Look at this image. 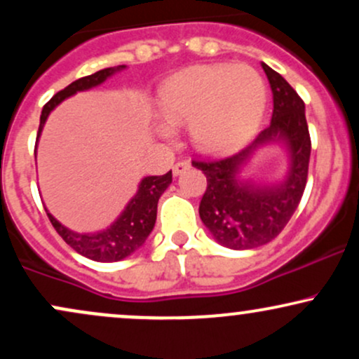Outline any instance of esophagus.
<instances>
[{"instance_id":"esophagus-1","label":"esophagus","mask_w":359,"mask_h":359,"mask_svg":"<svg viewBox=\"0 0 359 359\" xmlns=\"http://www.w3.org/2000/svg\"><path fill=\"white\" fill-rule=\"evenodd\" d=\"M191 168V163L187 162V160H180V162H177L174 168H172V172H174V175H180L184 174L185 170H189Z\"/></svg>"}]
</instances>
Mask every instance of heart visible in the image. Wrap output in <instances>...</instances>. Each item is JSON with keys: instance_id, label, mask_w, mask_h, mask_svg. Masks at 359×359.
<instances>
[{"instance_id": "obj_1", "label": "heart", "mask_w": 359, "mask_h": 359, "mask_svg": "<svg viewBox=\"0 0 359 359\" xmlns=\"http://www.w3.org/2000/svg\"><path fill=\"white\" fill-rule=\"evenodd\" d=\"M158 104L168 125H187L203 150L231 148L257 130L266 106V84L246 64L196 65L163 84ZM160 128L170 137L172 128Z\"/></svg>"}]
</instances>
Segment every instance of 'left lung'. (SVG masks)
Instances as JSON below:
<instances>
[{"label":"left lung","mask_w":359,"mask_h":359,"mask_svg":"<svg viewBox=\"0 0 359 359\" xmlns=\"http://www.w3.org/2000/svg\"><path fill=\"white\" fill-rule=\"evenodd\" d=\"M273 94L270 125L231 156L194 160L192 165L208 179L199 216L219 245L231 250L263 246L278 236L294 216L307 182L311 137L306 104L288 82L262 62ZM282 144L289 155V170L275 184L243 180L242 168L259 147Z\"/></svg>","instance_id":"1"}]
</instances>
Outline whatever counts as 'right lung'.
I'll return each mask as SVG.
<instances>
[{"instance_id":"add662e5","label":"right lung","mask_w":359,"mask_h":359,"mask_svg":"<svg viewBox=\"0 0 359 359\" xmlns=\"http://www.w3.org/2000/svg\"><path fill=\"white\" fill-rule=\"evenodd\" d=\"M126 65H118V67H108L97 71L90 76L81 77V79L74 81L67 88L60 93H57L47 104L43 106L42 114H40V126L39 135H36V143H39L40 133H42L45 121H47L48 114L52 113L62 101L67 97L74 96L81 90H89L96 86H100L106 79H109L114 72L123 71ZM172 182V170L167 172L165 175H150L142 179L138 184V191L131 197L130 203L123 209V212L116 217L113 224L108 226L102 231L96 233H76L72 229L65 228L60 224L50 212L47 211L48 219L55 231L60 234L62 240L67 243L72 250L82 257L94 259V262H119V259L130 257L138 248H142L143 243L150 236L151 229H154L156 221V204H158L160 196L165 192V189Z\"/></svg>"}]
</instances>
